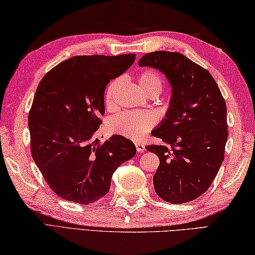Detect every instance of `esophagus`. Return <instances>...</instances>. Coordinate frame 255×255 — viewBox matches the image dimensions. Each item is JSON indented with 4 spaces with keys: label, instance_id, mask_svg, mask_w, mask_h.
<instances>
[{
    "label": "esophagus",
    "instance_id": "obj_1",
    "mask_svg": "<svg viewBox=\"0 0 255 255\" xmlns=\"http://www.w3.org/2000/svg\"><path fill=\"white\" fill-rule=\"evenodd\" d=\"M135 147H136V151H138L139 153H143V152L145 151V145L143 144V143H141V142L135 143Z\"/></svg>",
    "mask_w": 255,
    "mask_h": 255
}]
</instances>
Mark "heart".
Here are the masks:
<instances>
[{"label":"heart","instance_id":"1","mask_svg":"<svg viewBox=\"0 0 255 255\" xmlns=\"http://www.w3.org/2000/svg\"><path fill=\"white\" fill-rule=\"evenodd\" d=\"M121 83V78H115L108 86L104 97L108 108L115 106V94ZM138 85L145 96L149 94L159 95L164 86V81L156 71L144 70L138 77ZM155 124L156 119L153 114L123 112L113 116L109 121L108 129L112 133L120 134L133 141H139L144 138L145 134L155 126Z\"/></svg>","mask_w":255,"mask_h":255}]
</instances>
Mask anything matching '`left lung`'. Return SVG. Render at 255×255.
Returning <instances> with one entry per match:
<instances>
[{"label":"left lung","instance_id":"left-lung-1","mask_svg":"<svg viewBox=\"0 0 255 255\" xmlns=\"http://www.w3.org/2000/svg\"><path fill=\"white\" fill-rule=\"evenodd\" d=\"M139 65L159 70L172 89L166 117L152 131L170 148L145 146L159 158L155 192L165 201L185 204L210 187L223 162L225 100L209 71L180 53L154 51L143 56Z\"/></svg>","mask_w":255,"mask_h":255}]
</instances>
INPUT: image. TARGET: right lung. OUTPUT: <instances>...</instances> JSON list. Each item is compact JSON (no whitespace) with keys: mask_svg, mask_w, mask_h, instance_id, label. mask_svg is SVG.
I'll return each instance as SVG.
<instances>
[{"mask_svg":"<svg viewBox=\"0 0 255 255\" xmlns=\"http://www.w3.org/2000/svg\"><path fill=\"white\" fill-rule=\"evenodd\" d=\"M134 54L76 56L44 75L29 112L31 154L58 196L81 205L106 196L112 175L131 159V140L114 134L103 143L97 130L104 90L133 63Z\"/></svg>","mask_w":255,"mask_h":255,"instance_id":"right-lung-1","label":"right lung"}]
</instances>
